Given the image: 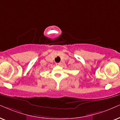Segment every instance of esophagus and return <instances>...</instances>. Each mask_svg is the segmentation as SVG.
Masks as SVG:
<instances>
[{"mask_svg":"<svg viewBox=\"0 0 120 120\" xmlns=\"http://www.w3.org/2000/svg\"><path fill=\"white\" fill-rule=\"evenodd\" d=\"M61 64V63H56V65H58V66H59V65H60Z\"/></svg>","mask_w":120,"mask_h":120,"instance_id":"34e87169","label":"esophagus"}]
</instances>
